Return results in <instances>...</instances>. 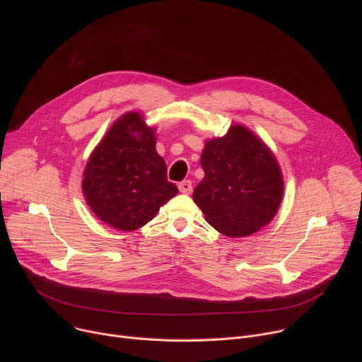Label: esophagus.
Wrapping results in <instances>:
<instances>
[{
	"instance_id": "34e87169",
	"label": "esophagus",
	"mask_w": 362,
	"mask_h": 362,
	"mask_svg": "<svg viewBox=\"0 0 362 362\" xmlns=\"http://www.w3.org/2000/svg\"><path fill=\"white\" fill-rule=\"evenodd\" d=\"M192 182L190 180H183V182H180L179 183V190L182 192V193H186V194H189V193H192Z\"/></svg>"
}]
</instances>
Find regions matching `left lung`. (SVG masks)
<instances>
[{
	"mask_svg": "<svg viewBox=\"0 0 362 362\" xmlns=\"http://www.w3.org/2000/svg\"><path fill=\"white\" fill-rule=\"evenodd\" d=\"M200 165L204 177L193 200L216 230L247 236L268 225L284 193V180L271 150L243 126L206 143Z\"/></svg>",
	"mask_w": 362,
	"mask_h": 362,
	"instance_id": "obj_1",
	"label": "left lung"
}]
</instances>
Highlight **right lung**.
I'll return each mask as SVG.
<instances>
[{"label":"right lung","instance_id":"right-lung-1","mask_svg":"<svg viewBox=\"0 0 362 362\" xmlns=\"http://www.w3.org/2000/svg\"><path fill=\"white\" fill-rule=\"evenodd\" d=\"M156 137L139 113L119 119L94 148L84 170L83 193L100 221L130 232L154 218L179 193L168 180Z\"/></svg>","mask_w":362,"mask_h":362}]
</instances>
